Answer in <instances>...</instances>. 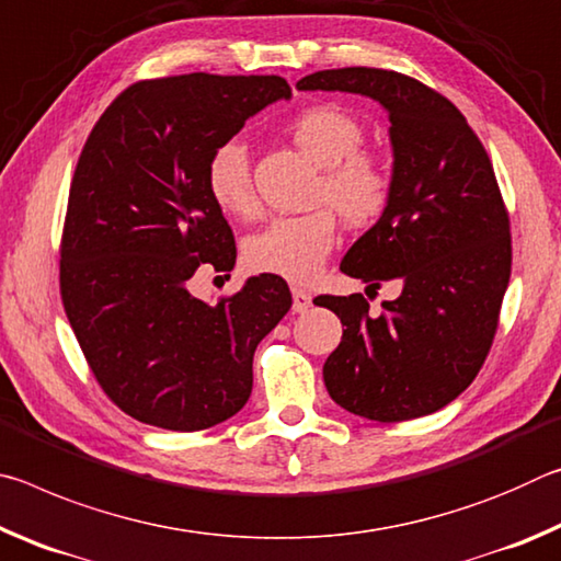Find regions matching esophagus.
Returning a JSON list of instances; mask_svg holds the SVG:
<instances>
[{
	"label": "esophagus",
	"mask_w": 561,
	"mask_h": 561,
	"mask_svg": "<svg viewBox=\"0 0 561 561\" xmlns=\"http://www.w3.org/2000/svg\"><path fill=\"white\" fill-rule=\"evenodd\" d=\"M291 297H294L291 307H294V311H297V314H304V311L311 307V294L309 291H304L299 287H291Z\"/></svg>",
	"instance_id": "1"
}]
</instances>
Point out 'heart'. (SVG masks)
<instances>
[{"label": "heart", "instance_id": "heart-1", "mask_svg": "<svg viewBox=\"0 0 561 561\" xmlns=\"http://www.w3.org/2000/svg\"><path fill=\"white\" fill-rule=\"evenodd\" d=\"M289 133L294 144L324 168L317 187L319 201L334 205L351 225L374 222L386 210L393 193L391 168L374 150L360 148L364 126L354 113L334 103H314L294 116ZM205 183L225 213L237 217L257 213L252 160L242 138H227L213 148L205 163ZM336 234V217L329 207L282 215L250 237L244 257L257 272L309 282L324 267Z\"/></svg>", "mask_w": 561, "mask_h": 561}]
</instances>
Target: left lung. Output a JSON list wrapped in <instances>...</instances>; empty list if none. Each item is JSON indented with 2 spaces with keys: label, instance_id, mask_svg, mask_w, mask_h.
<instances>
[{
  "label": "left lung",
  "instance_id": "8db88e82",
  "mask_svg": "<svg viewBox=\"0 0 561 561\" xmlns=\"http://www.w3.org/2000/svg\"><path fill=\"white\" fill-rule=\"evenodd\" d=\"M297 89L360 93L391 121V201L341 272L366 291L398 282L401 294L378 317L364 294L314 301L346 327L324 364L327 391L378 423L440 411L485 364L510 284V217L495 170L462 113L411 76L348 66L304 76Z\"/></svg>",
  "mask_w": 561,
  "mask_h": 561
}]
</instances>
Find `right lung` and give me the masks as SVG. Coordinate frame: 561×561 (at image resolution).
<instances>
[{"instance_id":"1","label":"right lung","mask_w":561,"mask_h":561,"mask_svg":"<svg viewBox=\"0 0 561 561\" xmlns=\"http://www.w3.org/2000/svg\"><path fill=\"white\" fill-rule=\"evenodd\" d=\"M291 99L279 76L185 73L138 81L93 126L69 190L61 301L103 391L165 431H203L252 393V356L291 307L277 274L210 304L201 267L230 272L237 247L205 183L213 148Z\"/></svg>"}]
</instances>
